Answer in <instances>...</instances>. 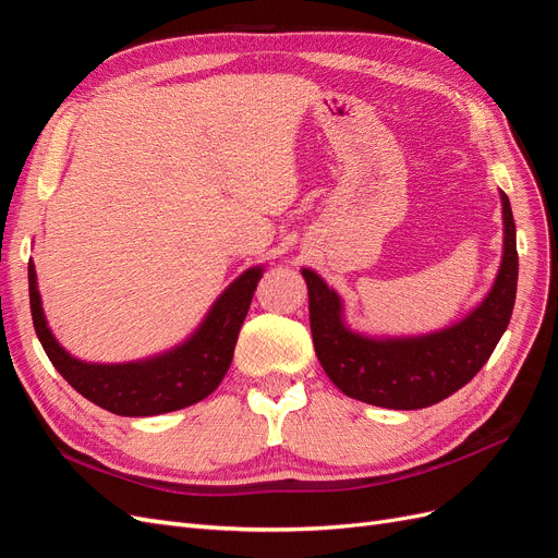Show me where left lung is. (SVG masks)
Instances as JSON below:
<instances>
[{"label": "left lung", "mask_w": 558, "mask_h": 558, "mask_svg": "<svg viewBox=\"0 0 558 558\" xmlns=\"http://www.w3.org/2000/svg\"><path fill=\"white\" fill-rule=\"evenodd\" d=\"M500 205L502 260L492 291L440 330L402 337L351 330L342 298L314 269L302 267L316 356L344 396L388 410H421L449 398L480 373L510 324L517 298V228L502 191Z\"/></svg>", "instance_id": "1"}]
</instances>
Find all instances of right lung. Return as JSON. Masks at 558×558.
<instances>
[{
    "label": "right lung",
    "mask_w": 558,
    "mask_h": 558,
    "mask_svg": "<svg viewBox=\"0 0 558 558\" xmlns=\"http://www.w3.org/2000/svg\"><path fill=\"white\" fill-rule=\"evenodd\" d=\"M265 272L248 267L216 298L191 337L156 356L130 363H88L72 356L50 332L41 307L37 269L29 260V310L39 342L58 373L97 408L118 416H156L189 408L214 393L232 363L234 344L253 291Z\"/></svg>",
    "instance_id": "add662e5"
}]
</instances>
